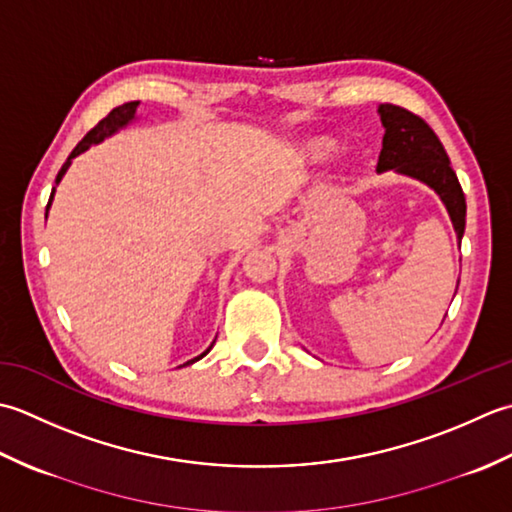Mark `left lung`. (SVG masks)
Instances as JSON below:
<instances>
[{
    "instance_id": "8db88e82",
    "label": "left lung",
    "mask_w": 512,
    "mask_h": 512,
    "mask_svg": "<svg viewBox=\"0 0 512 512\" xmlns=\"http://www.w3.org/2000/svg\"><path fill=\"white\" fill-rule=\"evenodd\" d=\"M378 112L384 125V139L375 170H395L429 185L440 194L457 238H462L466 227V198L442 141L437 139L429 123L406 108L382 103Z\"/></svg>"
}]
</instances>
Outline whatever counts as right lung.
I'll list each match as a JSON object with an SVG mask.
<instances>
[{
  "mask_svg": "<svg viewBox=\"0 0 512 512\" xmlns=\"http://www.w3.org/2000/svg\"><path fill=\"white\" fill-rule=\"evenodd\" d=\"M137 106H139V101H130V103H123V106H119V108H114L106 119H101L95 128H92L86 137H83L79 143H77V148L70 152V156L66 159V163L61 165V170H59V174H57V179H55V183H59L61 179H64V174H66V170L70 168V163H72V159H75V156H79L81 152H86L90 145H95V143H101L103 139L106 137H110V134H114L117 130H121L123 125H128L132 119H134V112H137ZM52 196H55V190H52V194H50V201H48V207H50V203H52ZM48 214V212H46ZM212 349V347H210ZM207 349V351H210ZM207 351L205 353H201V356L198 358H194V360H190V362H185V364H192V362H196V360H201L203 356H207Z\"/></svg>",
  "mask_w": 512,
  "mask_h": 512,
  "instance_id": "add662e5",
  "label": "right lung"
}]
</instances>
